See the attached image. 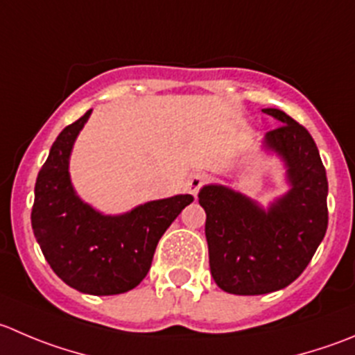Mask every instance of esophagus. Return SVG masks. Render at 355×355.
Instances as JSON below:
<instances>
[{"label":"esophagus","instance_id":"obj_1","mask_svg":"<svg viewBox=\"0 0 355 355\" xmlns=\"http://www.w3.org/2000/svg\"><path fill=\"white\" fill-rule=\"evenodd\" d=\"M206 184V175L202 173H194L191 175V178L187 180V189L192 196H198L199 189Z\"/></svg>","mask_w":355,"mask_h":355}]
</instances>
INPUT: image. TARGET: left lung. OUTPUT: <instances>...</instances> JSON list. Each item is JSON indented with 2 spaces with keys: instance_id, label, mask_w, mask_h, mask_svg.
I'll use <instances>...</instances> for the list:
<instances>
[{
  "instance_id": "1",
  "label": "left lung",
  "mask_w": 355,
  "mask_h": 355,
  "mask_svg": "<svg viewBox=\"0 0 355 355\" xmlns=\"http://www.w3.org/2000/svg\"><path fill=\"white\" fill-rule=\"evenodd\" d=\"M281 125L265 146L286 161L291 191L263 211L222 185H206L209 270L223 291L265 295L283 290L305 270L328 229V178L318 146L305 126L279 109H263Z\"/></svg>"
}]
</instances>
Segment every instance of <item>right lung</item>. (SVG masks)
<instances>
[{
	"mask_svg": "<svg viewBox=\"0 0 355 355\" xmlns=\"http://www.w3.org/2000/svg\"><path fill=\"white\" fill-rule=\"evenodd\" d=\"M90 112L65 126L51 146L36 178L31 223L44 258L65 284L88 295H119L142 283L161 236L194 198L150 201L119 216L85 205L72 191L67 166Z\"/></svg>",
	"mask_w": 355,
	"mask_h": 355,
	"instance_id": "obj_1",
	"label": "right lung"
}]
</instances>
